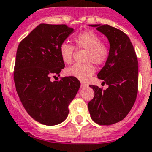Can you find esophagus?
Instances as JSON below:
<instances>
[{
  "instance_id": "esophagus-1",
  "label": "esophagus",
  "mask_w": 152,
  "mask_h": 152,
  "mask_svg": "<svg viewBox=\"0 0 152 152\" xmlns=\"http://www.w3.org/2000/svg\"><path fill=\"white\" fill-rule=\"evenodd\" d=\"M87 86V84H86V83H83V82H82L81 83V88H85V87Z\"/></svg>"
}]
</instances>
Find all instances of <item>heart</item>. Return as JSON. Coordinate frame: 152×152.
I'll return each instance as SVG.
<instances>
[{
    "label": "heart",
    "instance_id": "obj_1",
    "mask_svg": "<svg viewBox=\"0 0 152 152\" xmlns=\"http://www.w3.org/2000/svg\"><path fill=\"white\" fill-rule=\"evenodd\" d=\"M75 48L85 49L87 52L85 56L86 64H75L66 69V76L74 77L82 82H87L95 72V68L91 63L97 66L104 65L109 56V49L104 43H102L98 35L92 31H85L75 36ZM75 48L67 43L60 45L59 54L63 63L70 64L72 62Z\"/></svg>",
    "mask_w": 152,
    "mask_h": 152
}]
</instances>
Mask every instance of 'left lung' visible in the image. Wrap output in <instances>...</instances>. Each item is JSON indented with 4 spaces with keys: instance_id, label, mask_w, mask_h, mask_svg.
Wrapping results in <instances>:
<instances>
[{
    "instance_id": "8db88e82",
    "label": "left lung",
    "mask_w": 152,
    "mask_h": 152,
    "mask_svg": "<svg viewBox=\"0 0 152 152\" xmlns=\"http://www.w3.org/2000/svg\"><path fill=\"white\" fill-rule=\"evenodd\" d=\"M109 39V56L97 77L109 87L89 86L94 97L88 104L90 116L100 125H110L129 114L138 93V60L129 36L108 24H91Z\"/></svg>"
}]
</instances>
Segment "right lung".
I'll return each mask as SVG.
<instances>
[{"label": "right lung", "mask_w": 152, "mask_h": 152, "mask_svg": "<svg viewBox=\"0 0 152 152\" xmlns=\"http://www.w3.org/2000/svg\"><path fill=\"white\" fill-rule=\"evenodd\" d=\"M74 31L66 24L40 23L17 48L14 82L21 103L30 116L45 125L60 124L67 117L68 106L77 94L80 82L74 77L50 81L65 64L60 45Z\"/></svg>", "instance_id": "right-lung-1"}]
</instances>
